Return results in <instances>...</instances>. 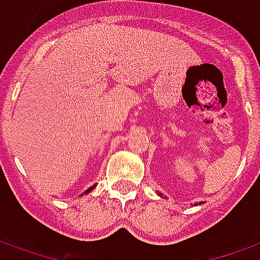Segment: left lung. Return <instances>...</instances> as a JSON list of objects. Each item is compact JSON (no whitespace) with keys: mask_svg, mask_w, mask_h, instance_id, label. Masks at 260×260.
I'll list each match as a JSON object with an SVG mask.
<instances>
[{"mask_svg":"<svg viewBox=\"0 0 260 260\" xmlns=\"http://www.w3.org/2000/svg\"><path fill=\"white\" fill-rule=\"evenodd\" d=\"M159 196H161V198H164V196H162L161 193H159ZM195 205H198V203H195ZM199 205H202V203H199Z\"/></svg>","mask_w":260,"mask_h":260,"instance_id":"1","label":"left lung"}]
</instances>
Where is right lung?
I'll return each mask as SVG.
<instances>
[{"instance_id": "add662e5", "label": "right lung", "mask_w": 260, "mask_h": 260, "mask_svg": "<svg viewBox=\"0 0 260 260\" xmlns=\"http://www.w3.org/2000/svg\"><path fill=\"white\" fill-rule=\"evenodd\" d=\"M95 187H96V184H94V185H92V187H90V188H88V189H86V191L83 192V193H88V192H91V191H92V189H94Z\"/></svg>"}]
</instances>
